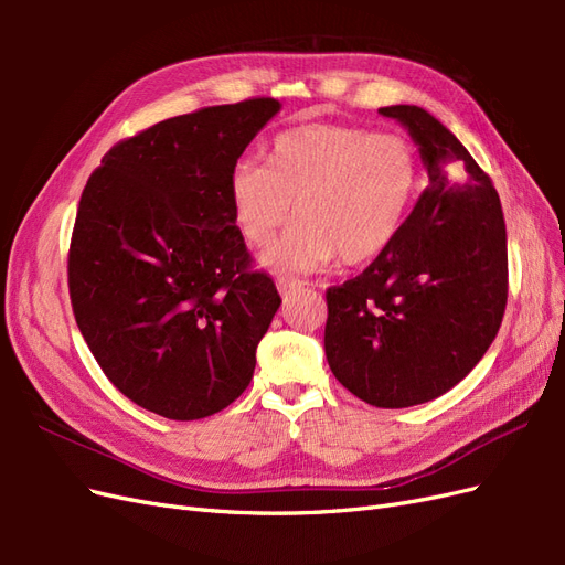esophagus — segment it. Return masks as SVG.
<instances>
[{"label": "esophagus", "mask_w": 565, "mask_h": 565, "mask_svg": "<svg viewBox=\"0 0 565 565\" xmlns=\"http://www.w3.org/2000/svg\"><path fill=\"white\" fill-rule=\"evenodd\" d=\"M276 285H278V292L287 299V297H292L295 292H299L303 282H301V280H295V278H278Z\"/></svg>", "instance_id": "obj_1"}]
</instances>
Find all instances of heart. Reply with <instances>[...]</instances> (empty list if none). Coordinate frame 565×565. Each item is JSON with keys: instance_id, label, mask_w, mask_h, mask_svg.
<instances>
[{"instance_id": "heart-1", "label": "heart", "mask_w": 565, "mask_h": 565, "mask_svg": "<svg viewBox=\"0 0 565 565\" xmlns=\"http://www.w3.org/2000/svg\"><path fill=\"white\" fill-rule=\"evenodd\" d=\"M419 183L415 146L401 134L353 125H306L276 136L266 167L237 164L231 204L256 247L270 243L289 214L297 224L264 262L311 270L339 254L365 264L396 241Z\"/></svg>"}]
</instances>
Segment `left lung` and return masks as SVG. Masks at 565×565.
Listing matches in <instances>:
<instances>
[{
    "instance_id": "obj_1",
    "label": "left lung",
    "mask_w": 565,
    "mask_h": 565,
    "mask_svg": "<svg viewBox=\"0 0 565 565\" xmlns=\"http://www.w3.org/2000/svg\"><path fill=\"white\" fill-rule=\"evenodd\" d=\"M413 134L429 188L361 276L328 287L324 355L374 407L434 401L486 355L507 309L500 195L469 150L417 106L380 110Z\"/></svg>"
}]
</instances>
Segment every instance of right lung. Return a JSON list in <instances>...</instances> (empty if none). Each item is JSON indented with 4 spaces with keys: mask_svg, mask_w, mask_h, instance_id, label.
<instances>
[{
    "mask_svg": "<svg viewBox=\"0 0 565 565\" xmlns=\"http://www.w3.org/2000/svg\"><path fill=\"white\" fill-rule=\"evenodd\" d=\"M278 110L262 96L164 119L84 185L67 252L77 328L113 386L167 419L241 396L282 301L231 204L237 158Z\"/></svg>",
    "mask_w": 565,
    "mask_h": 565,
    "instance_id": "right-lung-1",
    "label": "right lung"
}]
</instances>
